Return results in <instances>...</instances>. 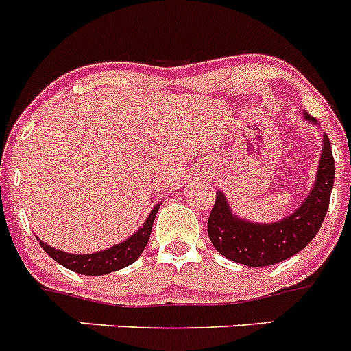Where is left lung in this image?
<instances>
[{"label":"left lung","mask_w":351,"mask_h":351,"mask_svg":"<svg viewBox=\"0 0 351 351\" xmlns=\"http://www.w3.org/2000/svg\"><path fill=\"white\" fill-rule=\"evenodd\" d=\"M315 123V119L305 115ZM335 184V156L331 141L324 134V148L317 170L315 186L298 210L274 223H253L238 219L226 196L217 193L208 217V236L217 252L232 262L248 267H265L288 260L302 252L319 232L329 208Z\"/></svg>","instance_id":"8db88e82"}]
</instances>
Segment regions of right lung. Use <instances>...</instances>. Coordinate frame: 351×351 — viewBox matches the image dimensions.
<instances>
[{
  "label": "right lung",
  "mask_w": 351,
  "mask_h": 351,
  "mask_svg": "<svg viewBox=\"0 0 351 351\" xmlns=\"http://www.w3.org/2000/svg\"><path fill=\"white\" fill-rule=\"evenodd\" d=\"M156 212H158V205L152 210L149 217L146 219V222L143 223V228L139 229L136 234H132L131 238L125 239L120 245L113 246V248L103 250L98 253H89V255H72V253L60 252V250L51 248L46 243H43L41 239H38L39 245L43 246L46 253L51 256L55 262H58L60 265L66 267V269L73 270L77 274H84V276H103V274L115 272V270L123 269V267L131 265L132 262L139 258V255L145 250L146 243H148L149 234H152L153 220H155Z\"/></svg>",
  "instance_id": "right-lung-1"
}]
</instances>
